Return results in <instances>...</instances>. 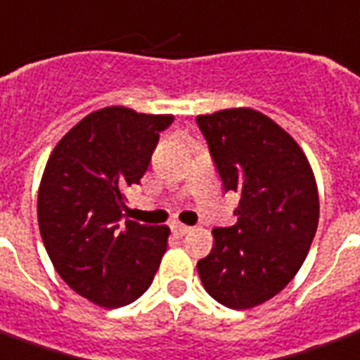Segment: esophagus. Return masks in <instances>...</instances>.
<instances>
[{
    "label": "esophagus",
    "instance_id": "34e87169",
    "mask_svg": "<svg viewBox=\"0 0 360 360\" xmlns=\"http://www.w3.org/2000/svg\"><path fill=\"white\" fill-rule=\"evenodd\" d=\"M172 232L181 238V236H185L186 232H191V226H186V224H181V223H174L172 224Z\"/></svg>",
    "mask_w": 360,
    "mask_h": 360
}]
</instances>
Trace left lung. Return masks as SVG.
<instances>
[{"label":"left lung","instance_id":"obj_1","mask_svg":"<svg viewBox=\"0 0 360 360\" xmlns=\"http://www.w3.org/2000/svg\"><path fill=\"white\" fill-rule=\"evenodd\" d=\"M224 192H236L238 223L213 229L198 260L204 289L219 304L249 309L287 287L306 260L319 223V194L295 139L255 109L196 117Z\"/></svg>","mask_w":360,"mask_h":360}]
</instances>
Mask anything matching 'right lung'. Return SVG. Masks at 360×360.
Returning a JSON list of instances; mask_svg holds the SVG:
<instances>
[{"instance_id":"obj_1","label":"right lung","mask_w":360,"mask_h":360,"mask_svg":"<svg viewBox=\"0 0 360 360\" xmlns=\"http://www.w3.org/2000/svg\"><path fill=\"white\" fill-rule=\"evenodd\" d=\"M172 115L103 107L58 141L37 194L43 243L58 276L103 308L149 289L168 247V226L124 220V191L139 185Z\"/></svg>"}]
</instances>
